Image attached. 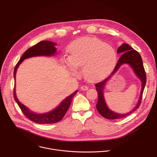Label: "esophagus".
I'll use <instances>...</instances> for the list:
<instances>
[{
  "mask_svg": "<svg viewBox=\"0 0 157 157\" xmlns=\"http://www.w3.org/2000/svg\"><path fill=\"white\" fill-rule=\"evenodd\" d=\"M88 89V87L87 86H85V85H83L81 87V91H86Z\"/></svg>",
  "mask_w": 157,
  "mask_h": 157,
  "instance_id": "obj_1",
  "label": "esophagus"
}]
</instances>
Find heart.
<instances>
[{"label": "heart", "instance_id": "b5f03b06", "mask_svg": "<svg viewBox=\"0 0 157 157\" xmlns=\"http://www.w3.org/2000/svg\"><path fill=\"white\" fill-rule=\"evenodd\" d=\"M70 68L75 71L76 67L82 68L84 78L95 82L107 76L117 62L115 50L98 38H84L73 42L70 47Z\"/></svg>", "mask_w": 157, "mask_h": 157}]
</instances>
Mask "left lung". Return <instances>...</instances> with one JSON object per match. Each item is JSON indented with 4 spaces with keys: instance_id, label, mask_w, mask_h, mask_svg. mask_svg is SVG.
<instances>
[{
    "instance_id": "1",
    "label": "left lung",
    "mask_w": 157,
    "mask_h": 157,
    "mask_svg": "<svg viewBox=\"0 0 157 157\" xmlns=\"http://www.w3.org/2000/svg\"><path fill=\"white\" fill-rule=\"evenodd\" d=\"M117 52L118 53H122L123 55L119 58L113 73H111V75L107 78H106L105 79L103 80L100 82L96 83L95 85V86L96 87V91H98V101L96 104L97 110L99 112V113L102 117H104L105 119L112 120L125 117L130 115V114H132V113H133L134 111H136L139 107L141 104L143 92L147 81L146 73L143 65L142 59L138 52L133 50L128 44L123 43L121 46H120L118 48ZM124 63H127L131 67L136 75L141 81L142 88L141 96L136 106L129 113L124 115H121L114 113L108 109L105 101L103 96V90L109 78L114 74L118 71L120 67Z\"/></svg>"
}]
</instances>
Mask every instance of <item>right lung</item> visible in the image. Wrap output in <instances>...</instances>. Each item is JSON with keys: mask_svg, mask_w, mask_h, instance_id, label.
<instances>
[{"mask_svg": "<svg viewBox=\"0 0 157 157\" xmlns=\"http://www.w3.org/2000/svg\"><path fill=\"white\" fill-rule=\"evenodd\" d=\"M55 45L56 43L53 42L44 40L38 42V43L35 44L34 46L29 48L24 53V55L21 56L20 60L18 61L17 64L15 67L13 72V77L15 80L17 68H18V66L21 64V63L25 59L38 56H53L54 55H55L56 52V48L55 47ZM77 93L78 90H76L71 95L64 99L61 102V103L55 109L50 112H48L47 113L44 114H36L33 113V112L29 109V108H27L24 104H22L18 100L15 93V84L14 86L13 89V97L16 102L21 110L22 113H24V114L27 118L37 124H48L56 123L63 119V117L66 113L67 110H68V108L71 105L73 98Z\"/></svg>", "mask_w": 157, "mask_h": 157, "instance_id": "add662e5", "label": "right lung"}]
</instances>
